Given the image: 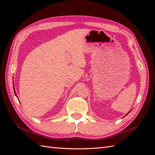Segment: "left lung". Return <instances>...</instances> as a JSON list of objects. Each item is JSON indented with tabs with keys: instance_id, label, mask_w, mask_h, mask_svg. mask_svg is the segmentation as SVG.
Returning <instances> with one entry per match:
<instances>
[{
	"instance_id": "obj_1",
	"label": "left lung",
	"mask_w": 155,
	"mask_h": 155,
	"mask_svg": "<svg viewBox=\"0 0 155 155\" xmlns=\"http://www.w3.org/2000/svg\"><path fill=\"white\" fill-rule=\"evenodd\" d=\"M130 111H129V112H128V113H127V114H128V113H130ZM127 114H126V115H125V116H127Z\"/></svg>"
}]
</instances>
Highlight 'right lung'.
Wrapping results in <instances>:
<instances>
[{
    "label": "right lung",
    "instance_id": "1",
    "mask_svg": "<svg viewBox=\"0 0 155 155\" xmlns=\"http://www.w3.org/2000/svg\"><path fill=\"white\" fill-rule=\"evenodd\" d=\"M14 92H15V95H16V97H17V95H16V92H15V88H14Z\"/></svg>",
    "mask_w": 155,
    "mask_h": 155
}]
</instances>
